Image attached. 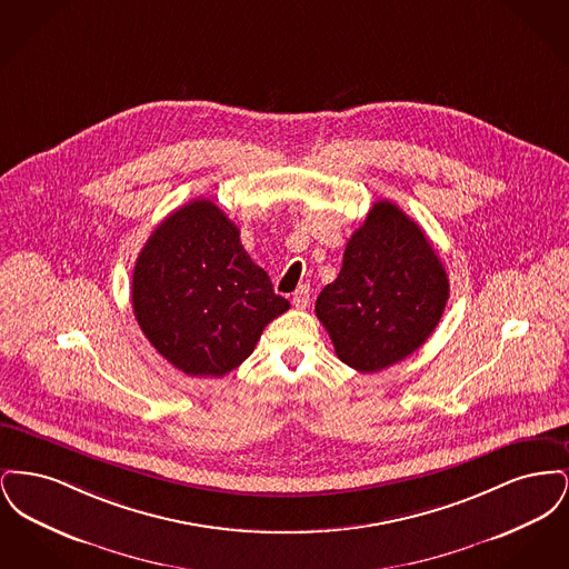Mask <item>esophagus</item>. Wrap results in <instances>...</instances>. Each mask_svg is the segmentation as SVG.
I'll return each instance as SVG.
<instances>
[{"label":"esophagus","mask_w":569,"mask_h":569,"mask_svg":"<svg viewBox=\"0 0 569 569\" xmlns=\"http://www.w3.org/2000/svg\"><path fill=\"white\" fill-rule=\"evenodd\" d=\"M309 297H311L309 286H300L297 292H295V297H292V302H295L297 309H305L309 305Z\"/></svg>","instance_id":"esophagus-1"}]
</instances>
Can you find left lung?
Here are the masks:
<instances>
[{"label": "left lung", "mask_w": 569, "mask_h": 569, "mask_svg": "<svg viewBox=\"0 0 569 569\" xmlns=\"http://www.w3.org/2000/svg\"><path fill=\"white\" fill-rule=\"evenodd\" d=\"M448 297V274L422 228L379 200L346 244L343 267L316 300V316L341 362L376 373L431 337Z\"/></svg>", "instance_id": "left-lung-1"}]
</instances>
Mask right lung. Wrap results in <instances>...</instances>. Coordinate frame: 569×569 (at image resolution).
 <instances>
[{
  "label": "right lung",
  "mask_w": 569,
  "mask_h": 569,
  "mask_svg": "<svg viewBox=\"0 0 569 569\" xmlns=\"http://www.w3.org/2000/svg\"><path fill=\"white\" fill-rule=\"evenodd\" d=\"M132 307L170 365L191 378H221L290 302L249 258L234 221L196 198L166 217L138 253Z\"/></svg>",
  "instance_id": "obj_1"
}]
</instances>
